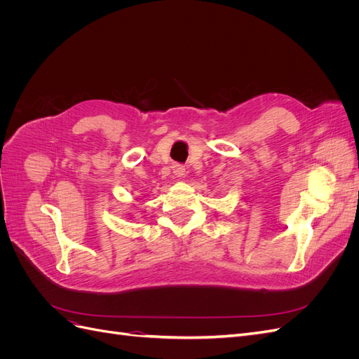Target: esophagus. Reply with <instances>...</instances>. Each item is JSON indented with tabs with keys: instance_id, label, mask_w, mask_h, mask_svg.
Listing matches in <instances>:
<instances>
[{
	"instance_id": "34e87169",
	"label": "esophagus",
	"mask_w": 359,
	"mask_h": 359,
	"mask_svg": "<svg viewBox=\"0 0 359 359\" xmlns=\"http://www.w3.org/2000/svg\"><path fill=\"white\" fill-rule=\"evenodd\" d=\"M172 170H173V175H177V177H182L184 172H186V169H184V166H181V165H173Z\"/></svg>"
}]
</instances>
